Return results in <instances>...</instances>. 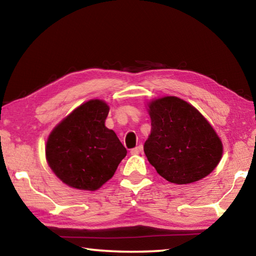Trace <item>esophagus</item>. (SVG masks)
<instances>
[{
	"label": "esophagus",
	"instance_id": "34e87169",
	"mask_svg": "<svg viewBox=\"0 0 256 256\" xmlns=\"http://www.w3.org/2000/svg\"><path fill=\"white\" fill-rule=\"evenodd\" d=\"M142 148H144V146H142V144H138V146H136V148H133L131 150V154H138L142 151Z\"/></svg>",
	"mask_w": 256,
	"mask_h": 256
}]
</instances>
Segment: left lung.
I'll list each match as a JSON object with an SVG mask.
<instances>
[{
  "label": "left lung",
  "mask_w": 256,
  "mask_h": 256,
  "mask_svg": "<svg viewBox=\"0 0 256 256\" xmlns=\"http://www.w3.org/2000/svg\"><path fill=\"white\" fill-rule=\"evenodd\" d=\"M149 114L151 133L144 149L160 176L190 184L214 170L222 144L200 112L183 99L164 97L149 104Z\"/></svg>",
  "instance_id": "obj_1"
}]
</instances>
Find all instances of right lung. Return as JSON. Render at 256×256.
Listing matches in <instances>:
<instances>
[{"instance_id":"1","label":"right lung","mask_w":256,"mask_h":256,"mask_svg":"<svg viewBox=\"0 0 256 256\" xmlns=\"http://www.w3.org/2000/svg\"><path fill=\"white\" fill-rule=\"evenodd\" d=\"M110 107L102 100L82 104L50 134L46 159L52 170L78 190H98L126 156L112 130L105 126Z\"/></svg>"}]
</instances>
